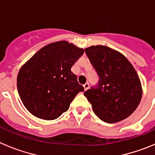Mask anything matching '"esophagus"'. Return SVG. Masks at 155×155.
Returning <instances> with one entry per match:
<instances>
[{"instance_id":"obj_1","label":"esophagus","mask_w":155,"mask_h":155,"mask_svg":"<svg viewBox=\"0 0 155 155\" xmlns=\"http://www.w3.org/2000/svg\"><path fill=\"white\" fill-rule=\"evenodd\" d=\"M89 87H90V85H89L88 83H86L85 84L83 85V87H84V90H85V91H87V90H88Z\"/></svg>"}]
</instances>
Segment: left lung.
Instances as JSON below:
<instances>
[{"instance_id":"left-lung-1","label":"left lung","mask_w":155,"mask_h":155,"mask_svg":"<svg viewBox=\"0 0 155 155\" xmlns=\"http://www.w3.org/2000/svg\"><path fill=\"white\" fill-rule=\"evenodd\" d=\"M85 52L99 76L97 85L84 92L94 113L107 123L130 116L142 97L140 80L134 66L122 54L107 46H91Z\"/></svg>"}]
</instances>
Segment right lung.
<instances>
[{"mask_svg":"<svg viewBox=\"0 0 155 155\" xmlns=\"http://www.w3.org/2000/svg\"><path fill=\"white\" fill-rule=\"evenodd\" d=\"M84 50L67 41L51 43L39 50L20 68L17 88L25 108L34 116L54 120L69 107L84 88L71 68Z\"/></svg>","mask_w":155,"mask_h":155,"instance_id":"add662e5","label":"right lung"}]
</instances>
